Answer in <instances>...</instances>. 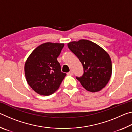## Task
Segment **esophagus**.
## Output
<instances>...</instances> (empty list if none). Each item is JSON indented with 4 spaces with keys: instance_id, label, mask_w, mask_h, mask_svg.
Segmentation results:
<instances>
[{
    "instance_id": "obj_1",
    "label": "esophagus",
    "mask_w": 132,
    "mask_h": 132,
    "mask_svg": "<svg viewBox=\"0 0 132 132\" xmlns=\"http://www.w3.org/2000/svg\"><path fill=\"white\" fill-rule=\"evenodd\" d=\"M67 75H69V76H72V75H73V71L70 70V71H69V72H68V73H67Z\"/></svg>"
}]
</instances>
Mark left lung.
<instances>
[{
    "label": "left lung",
    "instance_id": "obj_1",
    "mask_svg": "<svg viewBox=\"0 0 132 132\" xmlns=\"http://www.w3.org/2000/svg\"><path fill=\"white\" fill-rule=\"evenodd\" d=\"M68 46L82 64L83 75L76 77L82 86L92 93L101 90L108 84L112 75V62L108 53L87 39L70 42Z\"/></svg>",
    "mask_w": 132,
    "mask_h": 132
}]
</instances>
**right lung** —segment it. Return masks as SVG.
Wrapping results in <instances>:
<instances>
[{"label": "right lung", "mask_w": 132, "mask_h": 132, "mask_svg": "<svg viewBox=\"0 0 132 132\" xmlns=\"http://www.w3.org/2000/svg\"><path fill=\"white\" fill-rule=\"evenodd\" d=\"M64 44L46 42L38 46L27 59L26 78L31 88L41 95L54 93L66 74L57 61Z\"/></svg>", "instance_id": "right-lung-1"}]
</instances>
